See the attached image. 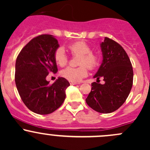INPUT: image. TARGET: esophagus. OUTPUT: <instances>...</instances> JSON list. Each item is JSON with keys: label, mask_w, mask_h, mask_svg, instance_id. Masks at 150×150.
<instances>
[{"label": "esophagus", "mask_w": 150, "mask_h": 150, "mask_svg": "<svg viewBox=\"0 0 150 150\" xmlns=\"http://www.w3.org/2000/svg\"><path fill=\"white\" fill-rule=\"evenodd\" d=\"M69 83H70V85H77V84H78V83H75V82H70Z\"/></svg>", "instance_id": "obj_1"}]
</instances>
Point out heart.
<instances>
[{"instance_id": "1", "label": "heart", "mask_w": 150, "mask_h": 150, "mask_svg": "<svg viewBox=\"0 0 150 150\" xmlns=\"http://www.w3.org/2000/svg\"><path fill=\"white\" fill-rule=\"evenodd\" d=\"M69 49L73 55H81L78 67H68L61 72V75L71 82H79L88 75V66L93 69L99 64V57L91 52V48L84 41H77L69 45ZM54 59L58 65L65 66L68 62V57L63 48H57L54 54Z\"/></svg>"}]
</instances>
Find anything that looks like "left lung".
<instances>
[{"label":"left lung","mask_w":150,"mask_h":150,"mask_svg":"<svg viewBox=\"0 0 150 150\" xmlns=\"http://www.w3.org/2000/svg\"><path fill=\"white\" fill-rule=\"evenodd\" d=\"M102 62L91 83V91L86 98L88 105L100 113H111L125 102L133 85L134 72L128 54L120 44L104 38L100 43ZM103 77L104 84L98 81Z\"/></svg>","instance_id":"1"}]
</instances>
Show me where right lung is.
I'll return each mask as SVG.
<instances>
[{
    "label": "right lung",
    "mask_w": 150,
    "mask_h": 150,
    "mask_svg": "<svg viewBox=\"0 0 150 150\" xmlns=\"http://www.w3.org/2000/svg\"><path fill=\"white\" fill-rule=\"evenodd\" d=\"M59 47L54 35H41L32 39L16 58V88L26 107L37 114L52 113L65 99L69 86L65 78L59 77L52 85L46 81L50 72L58 71L54 54Z\"/></svg>",
    "instance_id": "1"
}]
</instances>
